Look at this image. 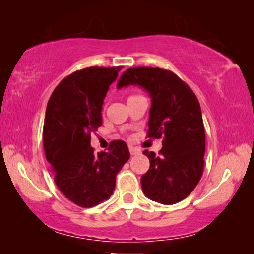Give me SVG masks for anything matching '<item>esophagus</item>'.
<instances>
[{
    "instance_id": "1",
    "label": "esophagus",
    "mask_w": 254,
    "mask_h": 254,
    "mask_svg": "<svg viewBox=\"0 0 254 254\" xmlns=\"http://www.w3.org/2000/svg\"><path fill=\"white\" fill-rule=\"evenodd\" d=\"M129 152H130L131 156H134V155H138L141 151H140V149L134 148V147H130V148H129Z\"/></svg>"
}]
</instances>
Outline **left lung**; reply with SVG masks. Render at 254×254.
<instances>
[{"instance_id":"obj_1","label":"left lung","mask_w":254,"mask_h":254,"mask_svg":"<svg viewBox=\"0 0 254 254\" xmlns=\"http://www.w3.org/2000/svg\"><path fill=\"white\" fill-rule=\"evenodd\" d=\"M130 84L151 97L147 137H163L158 156L143 151L150 168L141 177L142 190L156 202L177 203L192 193L203 172L206 136L199 100L182 78L165 69H127L117 88Z\"/></svg>"}]
</instances>
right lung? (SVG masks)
Returning <instances> with one entry per match:
<instances>
[{
	"label": "right lung",
	"mask_w": 254,
	"mask_h": 254,
	"mask_svg": "<svg viewBox=\"0 0 254 254\" xmlns=\"http://www.w3.org/2000/svg\"><path fill=\"white\" fill-rule=\"evenodd\" d=\"M121 67H89L62 79L48 100L43 140L54 182L64 195L83 208L109 199L116 177L129 159L126 142L117 140L93 154L91 134L102 126L109 86Z\"/></svg>",
	"instance_id": "add662e5"
}]
</instances>
